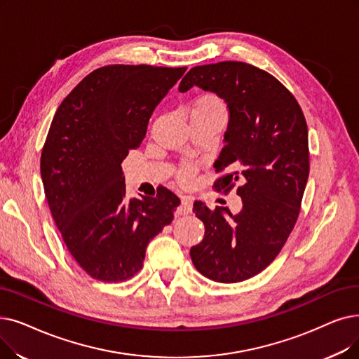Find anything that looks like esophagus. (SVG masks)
<instances>
[{"instance_id": "34e87169", "label": "esophagus", "mask_w": 359, "mask_h": 359, "mask_svg": "<svg viewBox=\"0 0 359 359\" xmlns=\"http://www.w3.org/2000/svg\"><path fill=\"white\" fill-rule=\"evenodd\" d=\"M192 212V201L188 196H183L180 201V205L176 210L177 215H186Z\"/></svg>"}]
</instances>
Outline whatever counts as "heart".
<instances>
[{"mask_svg":"<svg viewBox=\"0 0 359 359\" xmlns=\"http://www.w3.org/2000/svg\"><path fill=\"white\" fill-rule=\"evenodd\" d=\"M194 110H204V111H215V110H224V105L222 102V100L218 98L214 93H205V95H201L195 105H194ZM192 110V111H194ZM192 170L191 167H183L180 170V179L184 182L191 177Z\"/></svg>","mask_w":359,"mask_h":359,"instance_id":"b5f03b06","label":"heart"}]
</instances>
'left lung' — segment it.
Wrapping results in <instances>:
<instances>
[{"instance_id": "left-lung-1", "label": "left lung", "mask_w": 359, "mask_h": 359, "mask_svg": "<svg viewBox=\"0 0 359 359\" xmlns=\"http://www.w3.org/2000/svg\"><path fill=\"white\" fill-rule=\"evenodd\" d=\"M195 85L227 102L226 145L214 163L223 175L212 188L227 195L238 184L242 211L231 215L227 207L210 210L196 201L205 235L191 258L214 282H243L270 266L298 220L309 175L306 120L282 82L242 61L196 66L179 89Z\"/></svg>"}]
</instances>
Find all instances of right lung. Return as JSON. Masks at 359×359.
Instances as JSON below:
<instances>
[{"label":"right lung","instance_id":"add662e5","mask_svg":"<svg viewBox=\"0 0 359 359\" xmlns=\"http://www.w3.org/2000/svg\"><path fill=\"white\" fill-rule=\"evenodd\" d=\"M186 67L111 65L89 73L57 108L41 154V176L70 255L92 278L118 283L173 220L180 199L126 194L121 163L142 144L154 108Z\"/></svg>","mask_w":359,"mask_h":359}]
</instances>
